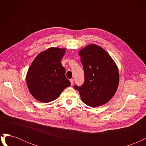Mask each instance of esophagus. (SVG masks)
Returning a JSON list of instances; mask_svg holds the SVG:
<instances>
[{"label": "esophagus", "instance_id": "34e87169", "mask_svg": "<svg viewBox=\"0 0 146 146\" xmlns=\"http://www.w3.org/2000/svg\"><path fill=\"white\" fill-rule=\"evenodd\" d=\"M70 83H71V85H72L74 83V79H70Z\"/></svg>", "mask_w": 146, "mask_h": 146}]
</instances>
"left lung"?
I'll list each match as a JSON object with an SVG mask.
<instances>
[{
    "mask_svg": "<svg viewBox=\"0 0 146 146\" xmlns=\"http://www.w3.org/2000/svg\"><path fill=\"white\" fill-rule=\"evenodd\" d=\"M85 72L83 85L74 88L78 91L83 102L91 107L102 106L112 99L119 83L117 66L108 52L91 44L79 50Z\"/></svg>",
    "mask_w": 146,
    "mask_h": 146,
    "instance_id": "1",
    "label": "left lung"
}]
</instances>
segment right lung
<instances>
[{"label":"right lung","mask_w":146,"mask_h":146,"mask_svg":"<svg viewBox=\"0 0 146 146\" xmlns=\"http://www.w3.org/2000/svg\"><path fill=\"white\" fill-rule=\"evenodd\" d=\"M65 52L66 48L50 47L39 53L31 64L26 82L30 94L36 100L50 102L71 85L61 63Z\"/></svg>","instance_id":"add662e5"}]
</instances>
